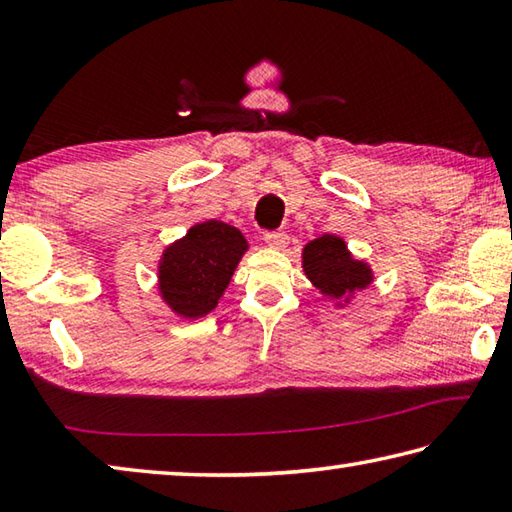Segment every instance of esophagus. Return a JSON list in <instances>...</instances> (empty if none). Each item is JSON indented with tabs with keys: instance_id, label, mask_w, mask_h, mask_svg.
Instances as JSON below:
<instances>
[{
	"instance_id": "34e87169",
	"label": "esophagus",
	"mask_w": 512,
	"mask_h": 512,
	"mask_svg": "<svg viewBox=\"0 0 512 512\" xmlns=\"http://www.w3.org/2000/svg\"><path fill=\"white\" fill-rule=\"evenodd\" d=\"M264 241L271 248H275V250H284V248H287V244H289V237L284 235V232H266Z\"/></svg>"
}]
</instances>
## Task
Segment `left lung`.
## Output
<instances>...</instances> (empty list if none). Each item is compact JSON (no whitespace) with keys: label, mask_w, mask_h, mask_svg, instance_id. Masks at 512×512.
<instances>
[{"label":"left lung","mask_w":512,"mask_h":512,"mask_svg":"<svg viewBox=\"0 0 512 512\" xmlns=\"http://www.w3.org/2000/svg\"><path fill=\"white\" fill-rule=\"evenodd\" d=\"M302 268L311 284L327 298L348 302L352 293L372 282V268L354 259L348 244L336 235H323L309 241L302 250Z\"/></svg>","instance_id":"obj_1"}]
</instances>
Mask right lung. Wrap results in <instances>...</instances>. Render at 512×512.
<instances>
[{"label":"right lung","instance_id":"obj_1","mask_svg":"<svg viewBox=\"0 0 512 512\" xmlns=\"http://www.w3.org/2000/svg\"><path fill=\"white\" fill-rule=\"evenodd\" d=\"M248 250L244 235L223 221L196 223L164 248L158 266L160 296L180 318H203L219 305Z\"/></svg>","mask_w":512,"mask_h":512}]
</instances>
